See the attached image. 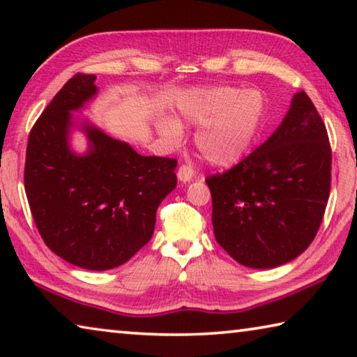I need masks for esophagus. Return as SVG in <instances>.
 Masks as SVG:
<instances>
[{
	"label": "esophagus",
	"mask_w": 357,
	"mask_h": 357,
	"mask_svg": "<svg viewBox=\"0 0 357 357\" xmlns=\"http://www.w3.org/2000/svg\"><path fill=\"white\" fill-rule=\"evenodd\" d=\"M178 179L181 183H190L193 179V168L190 165H181L178 170Z\"/></svg>",
	"instance_id": "obj_1"
}]
</instances>
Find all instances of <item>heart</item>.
<instances>
[{
  "instance_id": "obj_1",
  "label": "heart",
  "mask_w": 357,
  "mask_h": 357,
  "mask_svg": "<svg viewBox=\"0 0 357 357\" xmlns=\"http://www.w3.org/2000/svg\"><path fill=\"white\" fill-rule=\"evenodd\" d=\"M179 118L202 126L195 134L200 154L214 167H233L249 151L263 113V99L257 91L234 86H213L193 91L179 102ZM157 132L168 142H179L183 128L174 118L159 116Z\"/></svg>"
}]
</instances>
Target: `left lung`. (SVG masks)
<instances>
[{
  "instance_id": "obj_1",
  "label": "left lung",
  "mask_w": 357,
  "mask_h": 357,
  "mask_svg": "<svg viewBox=\"0 0 357 357\" xmlns=\"http://www.w3.org/2000/svg\"><path fill=\"white\" fill-rule=\"evenodd\" d=\"M326 126L304 91L261 146L208 176L214 236L239 264L271 269L299 257L317 236L331 190Z\"/></svg>"
}]
</instances>
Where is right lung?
Segmentation results:
<instances>
[{"instance_id":"obj_1","label":"right lung","mask_w":357,"mask_h":357,"mask_svg":"<svg viewBox=\"0 0 357 357\" xmlns=\"http://www.w3.org/2000/svg\"><path fill=\"white\" fill-rule=\"evenodd\" d=\"M96 75L77 74L59 89L29 132L25 192L48 249L88 271L124 264L148 244L155 211L178 184V162L142 155L74 112L98 96ZM82 130L89 149L77 155L70 134Z\"/></svg>"}]
</instances>
